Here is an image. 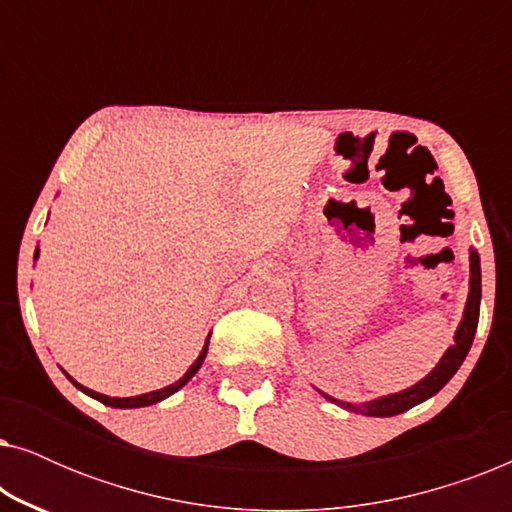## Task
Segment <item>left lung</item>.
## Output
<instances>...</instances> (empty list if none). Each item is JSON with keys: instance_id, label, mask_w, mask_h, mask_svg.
<instances>
[{"instance_id": "1", "label": "left lung", "mask_w": 512, "mask_h": 512, "mask_svg": "<svg viewBox=\"0 0 512 512\" xmlns=\"http://www.w3.org/2000/svg\"><path fill=\"white\" fill-rule=\"evenodd\" d=\"M480 296H482V286H480V256L478 251H471V291H468V300H466V312L464 319L457 328V335H454V345L447 349L443 359L436 368L431 370L429 375L424 377L422 382H417L415 387L398 391V394L377 398L373 403H363V405H352V403H342L335 401V398L326 396L328 401L338 403L340 408L352 410V412H361V415H370V417H394L401 415V412L410 410L412 405L426 401L433 394H438L440 389L450 382V377L457 373L461 363H464L468 349L473 345L475 338V328H478V317H480Z\"/></svg>"}]
</instances>
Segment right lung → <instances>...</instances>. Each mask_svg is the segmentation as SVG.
Masks as SVG:
<instances>
[{
  "label": "right lung",
  "instance_id": "add662e5",
  "mask_svg": "<svg viewBox=\"0 0 512 512\" xmlns=\"http://www.w3.org/2000/svg\"><path fill=\"white\" fill-rule=\"evenodd\" d=\"M207 347H209V338H207V342H205V347H202V352H200V356L198 359H195V363L191 368L186 370V375L181 377L179 382H174V384H170V387H165V389H158V391H151V394H142V396H132V398H111V396H104V394H97V391H93V389H86V387H81L79 382H74L72 377H69V380H72L76 387H79L83 394H88V396H93V398H97V401L100 403H104V405H111V408H144V405H153V403H158V401H163V398H167V396H172L174 391H179L181 387H184V384L191 380V377L198 373V368L202 366V361H205V356H207Z\"/></svg>",
  "mask_w": 512,
  "mask_h": 512
}]
</instances>
